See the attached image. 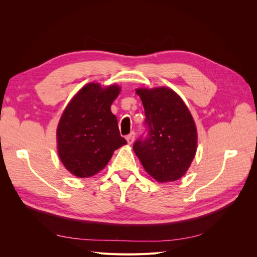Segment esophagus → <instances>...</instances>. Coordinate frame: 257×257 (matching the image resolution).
Listing matches in <instances>:
<instances>
[{"label": "esophagus", "instance_id": "esophagus-1", "mask_svg": "<svg viewBox=\"0 0 257 257\" xmlns=\"http://www.w3.org/2000/svg\"><path fill=\"white\" fill-rule=\"evenodd\" d=\"M134 141H135V133H134V132H132L130 135L126 136V142H127L128 145H132L134 143Z\"/></svg>", "mask_w": 257, "mask_h": 257}]
</instances>
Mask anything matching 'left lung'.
<instances>
[{
    "label": "left lung",
    "mask_w": 257,
    "mask_h": 257,
    "mask_svg": "<svg viewBox=\"0 0 257 257\" xmlns=\"http://www.w3.org/2000/svg\"><path fill=\"white\" fill-rule=\"evenodd\" d=\"M148 137L134 152L146 172L160 183L173 182L188 172L197 150V128L183 99L167 87L138 88Z\"/></svg>",
    "instance_id": "8db88e82"
}]
</instances>
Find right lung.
<instances>
[{
  "label": "right lung",
  "instance_id": "1",
  "mask_svg": "<svg viewBox=\"0 0 257 257\" xmlns=\"http://www.w3.org/2000/svg\"><path fill=\"white\" fill-rule=\"evenodd\" d=\"M121 87L89 82L76 93L61 114L57 150L62 164L77 178H90L104 169L114 150L126 145L120 135L111 104Z\"/></svg>",
  "mask_w": 257,
  "mask_h": 257
}]
</instances>
